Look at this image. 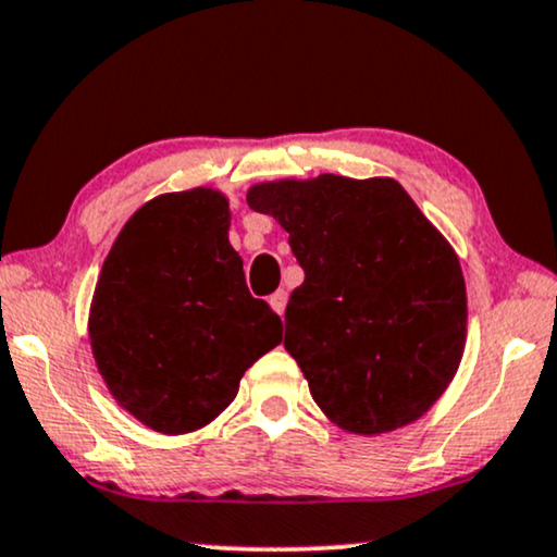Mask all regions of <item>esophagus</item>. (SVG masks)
Segmentation results:
<instances>
[{
    "instance_id": "34e87169",
    "label": "esophagus",
    "mask_w": 557,
    "mask_h": 557,
    "mask_svg": "<svg viewBox=\"0 0 557 557\" xmlns=\"http://www.w3.org/2000/svg\"><path fill=\"white\" fill-rule=\"evenodd\" d=\"M270 306H272V311L277 313V315H283L285 313V306H287V293L285 290H277L270 298Z\"/></svg>"
}]
</instances>
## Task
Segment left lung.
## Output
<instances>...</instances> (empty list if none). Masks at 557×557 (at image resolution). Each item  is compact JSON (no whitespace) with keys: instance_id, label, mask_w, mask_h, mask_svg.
Returning a JSON list of instances; mask_svg holds the SVG:
<instances>
[{"instance_id":"obj_1","label":"left lung","mask_w":557,"mask_h":557,"mask_svg":"<svg viewBox=\"0 0 557 557\" xmlns=\"http://www.w3.org/2000/svg\"><path fill=\"white\" fill-rule=\"evenodd\" d=\"M251 210L290 234L306 272L285 308V349L336 426L411 424L455 377L466 347V280L396 180L321 174L264 182Z\"/></svg>"}]
</instances>
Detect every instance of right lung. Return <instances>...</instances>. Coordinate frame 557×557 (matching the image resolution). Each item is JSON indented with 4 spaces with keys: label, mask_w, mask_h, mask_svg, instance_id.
<instances>
[{
    "label": "right lung",
    "mask_w": 557,
    "mask_h": 557,
    "mask_svg": "<svg viewBox=\"0 0 557 557\" xmlns=\"http://www.w3.org/2000/svg\"><path fill=\"white\" fill-rule=\"evenodd\" d=\"M215 189L153 197L112 244L97 280L89 339L125 411L161 434L206 426L244 372L283 342L280 315L251 298Z\"/></svg>",
    "instance_id": "obj_1"
}]
</instances>
